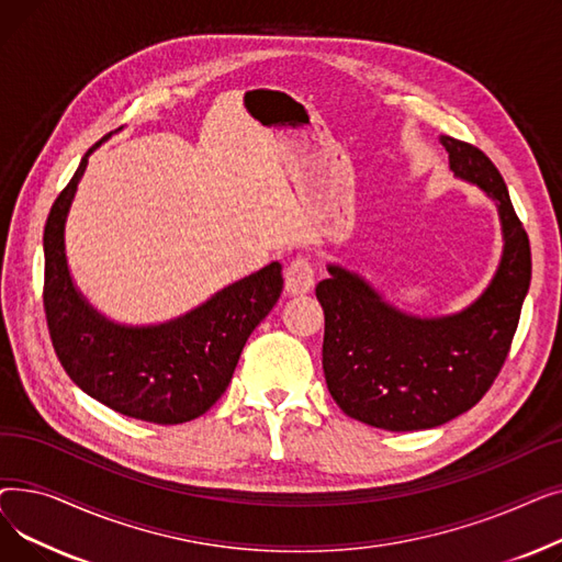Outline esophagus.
<instances>
[{
  "instance_id": "obj_1",
  "label": "esophagus",
  "mask_w": 562,
  "mask_h": 562,
  "mask_svg": "<svg viewBox=\"0 0 562 562\" xmlns=\"http://www.w3.org/2000/svg\"><path fill=\"white\" fill-rule=\"evenodd\" d=\"M314 269L305 257H296L284 269V291L286 296H305L314 289Z\"/></svg>"
}]
</instances>
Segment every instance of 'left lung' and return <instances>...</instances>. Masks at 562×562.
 <instances>
[{
	"mask_svg": "<svg viewBox=\"0 0 562 562\" xmlns=\"http://www.w3.org/2000/svg\"><path fill=\"white\" fill-rule=\"evenodd\" d=\"M458 180L498 212L504 252L481 296L447 316L398 310L360 273L328 263L316 284L326 314L323 371L348 417L385 430H426L474 407L504 367L530 284V246L496 166L464 140L439 136Z\"/></svg>",
	"mask_w": 562,
	"mask_h": 562,
	"instance_id": "obj_1",
	"label": "left lung"
}]
</instances>
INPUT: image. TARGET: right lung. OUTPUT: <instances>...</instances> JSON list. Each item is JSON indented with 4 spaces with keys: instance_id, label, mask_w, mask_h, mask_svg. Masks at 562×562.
Wrapping results in <instances>:
<instances>
[{
    "instance_id": "1",
    "label": "right lung",
    "mask_w": 562,
    "mask_h": 562,
    "mask_svg": "<svg viewBox=\"0 0 562 562\" xmlns=\"http://www.w3.org/2000/svg\"><path fill=\"white\" fill-rule=\"evenodd\" d=\"M109 136L81 157L45 223L43 305L52 346L75 385L106 407L150 424H184L204 415L227 390L250 333L280 299L282 263L271 261L155 326L106 318L70 276L66 221L88 157Z\"/></svg>"
}]
</instances>
